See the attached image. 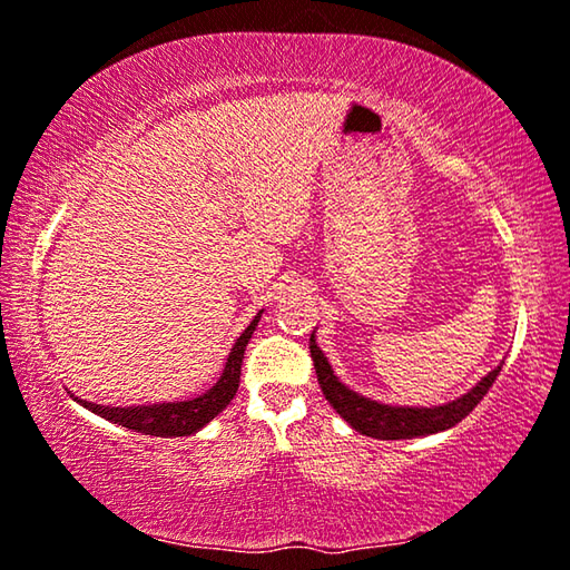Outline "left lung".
<instances>
[{
	"label": "left lung",
	"instance_id": "8db88e82",
	"mask_svg": "<svg viewBox=\"0 0 570 570\" xmlns=\"http://www.w3.org/2000/svg\"><path fill=\"white\" fill-rule=\"evenodd\" d=\"M314 332L309 337V352L314 360V370H317V381L322 385L324 399L332 403V409L337 411L352 429L363 433V436H373L381 441L431 436V433H441L451 426H456V423L466 419V415L476 409V403L490 393L492 383L497 381V375H500L502 370V363H500L466 395L446 405H433V409H423V405H387L381 401L365 399V395L355 393L352 387L342 383L340 377L334 375L327 355H324L322 347L317 345Z\"/></svg>",
	"mask_w": 570,
	"mask_h": 570
}]
</instances>
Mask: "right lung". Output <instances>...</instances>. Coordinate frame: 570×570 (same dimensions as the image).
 Instances as JSON below:
<instances>
[{"label":"right lung","instance_id":"1","mask_svg":"<svg viewBox=\"0 0 570 570\" xmlns=\"http://www.w3.org/2000/svg\"><path fill=\"white\" fill-rule=\"evenodd\" d=\"M261 314H264V309L253 317V322L246 330H243V334L236 340V345H233V350H230L228 363H225L218 383H215L210 391L197 395V399H193V401L131 405V409H111V405H98V403L80 401V399H76V401L83 405V409H88L90 413L101 415V419L116 423V426L144 433V436H161V439L193 436V433L205 429L207 423L215 419V415L223 413L225 405H228L233 401V395L238 393L243 355H246V345H248L250 334L256 332Z\"/></svg>","mask_w":570,"mask_h":570}]
</instances>
